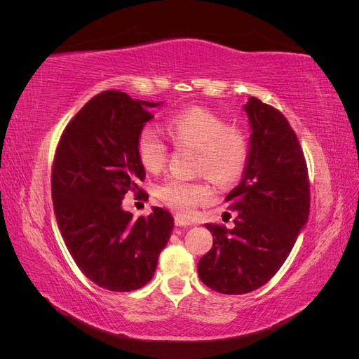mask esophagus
<instances>
[{"instance_id":"obj_1","label":"esophagus","mask_w":359,"mask_h":359,"mask_svg":"<svg viewBox=\"0 0 359 359\" xmlns=\"http://www.w3.org/2000/svg\"><path fill=\"white\" fill-rule=\"evenodd\" d=\"M175 224L177 226H191L193 222L186 219V217H182V215L178 214V215H175Z\"/></svg>"}]
</instances>
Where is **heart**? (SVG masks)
<instances>
[{
	"label": "heart",
	"mask_w": 359,
	"mask_h": 359,
	"mask_svg": "<svg viewBox=\"0 0 359 359\" xmlns=\"http://www.w3.org/2000/svg\"><path fill=\"white\" fill-rule=\"evenodd\" d=\"M166 133L177 147L196 151L194 170L205 173L219 186H229L243 175L248 160V139L243 128L206 107L193 106L166 121ZM140 165L151 173L165 168L169 149L156 128L144 127L136 140ZM158 198L169 208L189 215L198 205L214 199V190L205 180L169 178L158 187Z\"/></svg>",
	"instance_id": "heart-1"
}]
</instances>
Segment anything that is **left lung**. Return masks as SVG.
I'll list each match as a JSON object with an SVG mask.
<instances>
[{
    "instance_id": "1",
    "label": "left lung",
    "mask_w": 359,
    "mask_h": 359,
    "mask_svg": "<svg viewBox=\"0 0 359 359\" xmlns=\"http://www.w3.org/2000/svg\"><path fill=\"white\" fill-rule=\"evenodd\" d=\"M252 135L243 180L227 194L233 229L206 223L212 248L201 257L203 283L226 295L264 286L285 264L310 212L307 163L287 119L250 97L244 104Z\"/></svg>"
}]
</instances>
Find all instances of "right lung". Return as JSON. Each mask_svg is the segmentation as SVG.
I'll return each instance as SVG.
<instances>
[{"instance_id": "obj_1", "label": "right lung", "mask_w": 359, "mask_h": 359, "mask_svg": "<svg viewBox=\"0 0 359 359\" xmlns=\"http://www.w3.org/2000/svg\"><path fill=\"white\" fill-rule=\"evenodd\" d=\"M160 103L133 100L121 91H103L64 128L52 166V202L58 229L79 269L112 292L144 287L173 229L169 211L153 206L133 220L123 210L127 191L139 187L145 169L136 140Z\"/></svg>"}]
</instances>
